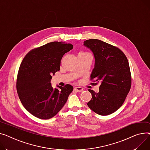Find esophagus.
Here are the masks:
<instances>
[{"label": "esophagus", "instance_id": "esophagus-1", "mask_svg": "<svg viewBox=\"0 0 150 150\" xmlns=\"http://www.w3.org/2000/svg\"><path fill=\"white\" fill-rule=\"evenodd\" d=\"M74 90L76 91V92H78V93H80V92H82L83 91V89L82 88V87H75Z\"/></svg>", "mask_w": 150, "mask_h": 150}]
</instances>
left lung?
I'll return each instance as SVG.
<instances>
[{"label": "left lung", "instance_id": "obj_1", "mask_svg": "<svg viewBox=\"0 0 150 150\" xmlns=\"http://www.w3.org/2000/svg\"><path fill=\"white\" fill-rule=\"evenodd\" d=\"M83 45L93 52L95 59L91 79H95L94 84L100 83L98 93L88 90L92 98L87 105L99 115H109L122 106L130 90L128 59L120 49L99 39L85 40Z\"/></svg>", "mask_w": 150, "mask_h": 150}]
</instances>
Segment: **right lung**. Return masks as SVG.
I'll list each match as a JSON object with an SVG mask.
<instances>
[{
	"label": "right lung",
	"mask_w": 150,
	"mask_h": 150,
	"mask_svg": "<svg viewBox=\"0 0 150 150\" xmlns=\"http://www.w3.org/2000/svg\"><path fill=\"white\" fill-rule=\"evenodd\" d=\"M70 43L52 42L29 52L23 59L17 74L16 88L25 108L41 119L53 117L62 108L73 90L71 85L52 88V76L59 71Z\"/></svg>",
	"instance_id": "add662e5"
}]
</instances>
